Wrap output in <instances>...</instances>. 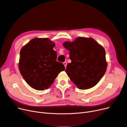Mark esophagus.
<instances>
[{
  "mask_svg": "<svg viewBox=\"0 0 127 127\" xmlns=\"http://www.w3.org/2000/svg\"><path fill=\"white\" fill-rule=\"evenodd\" d=\"M63 64L64 65L65 67L66 68V65H67V62H64L63 63Z\"/></svg>",
  "mask_w": 127,
  "mask_h": 127,
  "instance_id": "1",
  "label": "esophagus"
}]
</instances>
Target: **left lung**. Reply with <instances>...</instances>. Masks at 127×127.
Instances as JSON below:
<instances>
[{
  "label": "left lung",
  "mask_w": 127,
  "mask_h": 127,
  "mask_svg": "<svg viewBox=\"0 0 127 127\" xmlns=\"http://www.w3.org/2000/svg\"><path fill=\"white\" fill-rule=\"evenodd\" d=\"M63 45L69 52L71 63L65 72L71 80L81 90L95 87L107 70L104 48L92 38L83 37L65 42Z\"/></svg>",
  "instance_id": "obj_1"
}]
</instances>
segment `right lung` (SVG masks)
I'll return each instance as SVG.
<instances>
[{"instance_id":"add662e5","label":"right lung","mask_w":127,"mask_h":127,"mask_svg":"<svg viewBox=\"0 0 127 127\" xmlns=\"http://www.w3.org/2000/svg\"><path fill=\"white\" fill-rule=\"evenodd\" d=\"M55 43L47 38L31 39L20 52L19 69L30 87L44 90L54 82L59 73L65 70L63 63L56 61Z\"/></svg>"}]
</instances>
